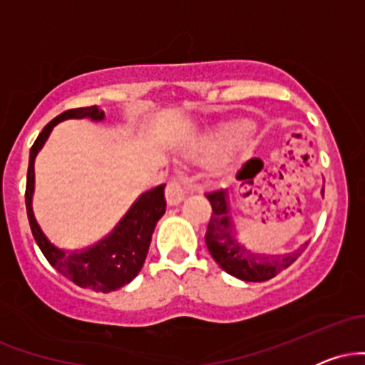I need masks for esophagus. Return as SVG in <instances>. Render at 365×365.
Here are the masks:
<instances>
[{"mask_svg":"<svg viewBox=\"0 0 365 365\" xmlns=\"http://www.w3.org/2000/svg\"><path fill=\"white\" fill-rule=\"evenodd\" d=\"M183 197H185V190H183L180 180H170L168 185H166V202L170 206H177L182 202Z\"/></svg>","mask_w":365,"mask_h":365,"instance_id":"esophagus-1","label":"esophagus"}]
</instances>
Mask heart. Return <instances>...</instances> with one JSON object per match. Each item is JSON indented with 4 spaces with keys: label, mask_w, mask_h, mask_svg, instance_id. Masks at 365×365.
<instances>
[{
    "label": "heart",
    "mask_w": 365,
    "mask_h": 365,
    "mask_svg": "<svg viewBox=\"0 0 365 365\" xmlns=\"http://www.w3.org/2000/svg\"><path fill=\"white\" fill-rule=\"evenodd\" d=\"M250 130H252V125L247 123V121L225 125V127L217 128L216 132H212L211 135H207L202 140V149L211 154H223L226 150L235 148L240 142H244Z\"/></svg>",
    "instance_id": "heart-1"
}]
</instances>
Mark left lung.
I'll return each instance as SVG.
<instances>
[{"instance_id": "8db88e82", "label": "left lung", "mask_w": 365, "mask_h": 365, "mask_svg": "<svg viewBox=\"0 0 365 365\" xmlns=\"http://www.w3.org/2000/svg\"><path fill=\"white\" fill-rule=\"evenodd\" d=\"M206 197L212 215L206 230V245L221 269L244 282H267L299 259L309 242L288 254H261L250 250L237 238L228 207V192L223 187L209 190Z\"/></svg>"}]
</instances>
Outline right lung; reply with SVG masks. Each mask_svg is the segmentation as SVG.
Here are the masks:
<instances>
[{
  "instance_id": "add662e5",
  "label": "right lung",
  "mask_w": 365,
  "mask_h": 365,
  "mask_svg": "<svg viewBox=\"0 0 365 365\" xmlns=\"http://www.w3.org/2000/svg\"><path fill=\"white\" fill-rule=\"evenodd\" d=\"M68 118H91L94 121L104 120V111L98 106L75 108L63 111L53 118L37 135L31 148L27 170V187H25V207H27L29 223L41 252L48 259L56 271L68 278L70 282L82 288H91L94 292L110 293L125 287L139 274L148 257L150 238H153L156 223L166 211L165 185L144 192L128 212L121 217L115 230L104 237L99 244L83 250H63L49 242L37 223L32 211V195H34V161L37 153L43 149L51 130L63 120Z\"/></svg>"
}]
</instances>
